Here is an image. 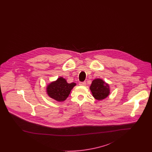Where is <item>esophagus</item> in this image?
Wrapping results in <instances>:
<instances>
[{
  "label": "esophagus",
  "instance_id": "1",
  "mask_svg": "<svg viewBox=\"0 0 152 152\" xmlns=\"http://www.w3.org/2000/svg\"><path fill=\"white\" fill-rule=\"evenodd\" d=\"M79 85L81 86H86V82H80V83H79Z\"/></svg>",
  "mask_w": 152,
  "mask_h": 152
}]
</instances>
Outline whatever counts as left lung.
<instances>
[{
  "label": "left lung",
  "mask_w": 152,
  "mask_h": 152,
  "mask_svg": "<svg viewBox=\"0 0 152 152\" xmlns=\"http://www.w3.org/2000/svg\"><path fill=\"white\" fill-rule=\"evenodd\" d=\"M90 89L94 99L97 100L105 99L110 94L109 86L101 79L94 80Z\"/></svg>",
  "instance_id": "1"
}]
</instances>
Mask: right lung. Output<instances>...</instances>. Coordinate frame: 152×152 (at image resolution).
Instances as JSON below:
<instances>
[{
	"mask_svg": "<svg viewBox=\"0 0 152 152\" xmlns=\"http://www.w3.org/2000/svg\"><path fill=\"white\" fill-rule=\"evenodd\" d=\"M76 83H68L62 77H58L47 87V93L51 98L58 102L64 101L68 97Z\"/></svg>",
	"mask_w": 152,
	"mask_h": 152,
	"instance_id": "1",
	"label": "right lung"
}]
</instances>
